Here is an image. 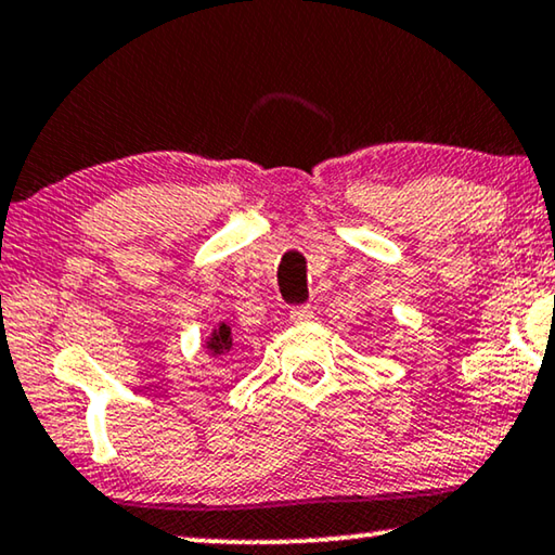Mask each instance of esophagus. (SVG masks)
Returning a JSON list of instances; mask_svg holds the SVG:
<instances>
[{"label": "esophagus", "mask_w": 555, "mask_h": 555, "mask_svg": "<svg viewBox=\"0 0 555 555\" xmlns=\"http://www.w3.org/2000/svg\"><path fill=\"white\" fill-rule=\"evenodd\" d=\"M312 315H315V312H312L310 305H295V308L291 310L293 323H310Z\"/></svg>", "instance_id": "34e87169"}]
</instances>
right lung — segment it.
<instances>
[{"label": "right lung", "mask_w": 555, "mask_h": 555, "mask_svg": "<svg viewBox=\"0 0 555 555\" xmlns=\"http://www.w3.org/2000/svg\"><path fill=\"white\" fill-rule=\"evenodd\" d=\"M230 348H232L230 327L228 325H220L218 331L212 333L210 340H207V350H210L212 356H222V352H230Z\"/></svg>", "instance_id": "add662e5"}]
</instances>
